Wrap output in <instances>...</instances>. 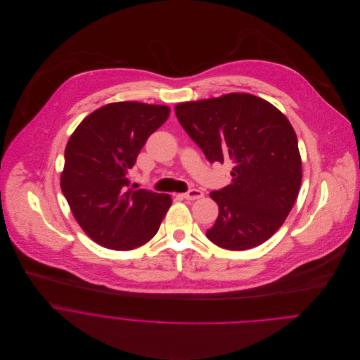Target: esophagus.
I'll return each instance as SVG.
<instances>
[{
  "instance_id": "obj_1",
  "label": "esophagus",
  "mask_w": 360,
  "mask_h": 360,
  "mask_svg": "<svg viewBox=\"0 0 360 360\" xmlns=\"http://www.w3.org/2000/svg\"><path fill=\"white\" fill-rule=\"evenodd\" d=\"M204 197V191L198 190V188H193V190H188L187 193L183 194V198L187 200V201H195V200H200Z\"/></svg>"
}]
</instances>
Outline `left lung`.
<instances>
[{
    "label": "left lung",
    "instance_id": "obj_1",
    "mask_svg": "<svg viewBox=\"0 0 360 360\" xmlns=\"http://www.w3.org/2000/svg\"><path fill=\"white\" fill-rule=\"evenodd\" d=\"M176 116L210 163H233V183L210 193L219 216L206 237L230 251L269 240L291 212L302 180L288 119L271 103L238 93L179 103Z\"/></svg>",
    "mask_w": 360,
    "mask_h": 360
}]
</instances>
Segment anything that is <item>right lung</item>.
Here are the masks:
<instances>
[{
  "instance_id": "obj_1",
  "label": "right lung",
  "mask_w": 360,
  "mask_h": 360,
  "mask_svg": "<svg viewBox=\"0 0 360 360\" xmlns=\"http://www.w3.org/2000/svg\"><path fill=\"white\" fill-rule=\"evenodd\" d=\"M163 105L108 103L90 113L65 148L60 188L84 233L109 250L129 251L159 230L172 198L130 188L129 170L169 117Z\"/></svg>"
}]
</instances>
